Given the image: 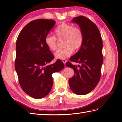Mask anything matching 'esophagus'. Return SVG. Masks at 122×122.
Instances as JSON below:
<instances>
[{
  "label": "esophagus",
  "instance_id": "34e87169",
  "mask_svg": "<svg viewBox=\"0 0 122 122\" xmlns=\"http://www.w3.org/2000/svg\"><path fill=\"white\" fill-rule=\"evenodd\" d=\"M62 61L63 62V63L64 64H66V60H65V59H63L62 60Z\"/></svg>",
  "mask_w": 122,
  "mask_h": 122
}]
</instances>
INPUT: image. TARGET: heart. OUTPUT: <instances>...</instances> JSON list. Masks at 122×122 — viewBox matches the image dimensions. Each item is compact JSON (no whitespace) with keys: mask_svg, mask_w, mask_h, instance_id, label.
Segmentation results:
<instances>
[{"mask_svg":"<svg viewBox=\"0 0 122 122\" xmlns=\"http://www.w3.org/2000/svg\"><path fill=\"white\" fill-rule=\"evenodd\" d=\"M55 37L47 35L45 38V43L51 51L58 49L59 41H63L64 48L57 51L54 54L58 59H64L73 53L74 50H77L81 47L83 42V33L80 28L64 22L57 27L54 30Z\"/></svg>","mask_w":122,"mask_h":122,"instance_id":"1","label":"heart"}]
</instances>
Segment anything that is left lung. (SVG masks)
<instances>
[{
    "label": "left lung",
    "mask_w": 122,
    "mask_h": 122,
    "mask_svg": "<svg viewBox=\"0 0 122 122\" xmlns=\"http://www.w3.org/2000/svg\"><path fill=\"white\" fill-rule=\"evenodd\" d=\"M72 21L79 25L83 33V42L79 51L70 58V61L80 64L66 63V66L74 71L69 83L76 94L85 95L91 92L100 81L103 61L102 39L97 27L89 18L80 15L73 18Z\"/></svg>",
    "instance_id": "1"
}]
</instances>
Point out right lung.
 I'll return each instance as SVG.
<instances>
[{
  "mask_svg": "<svg viewBox=\"0 0 122 122\" xmlns=\"http://www.w3.org/2000/svg\"><path fill=\"white\" fill-rule=\"evenodd\" d=\"M52 19L30 22L20 31L16 41L15 69L20 86L28 95L41 98L50 92L52 74L62 70L61 60L48 64L54 59L45 43V38L55 25Z\"/></svg>",
  "mask_w": 122,
  "mask_h": 122,
  "instance_id": "1",
  "label": "right lung"
}]
</instances>
